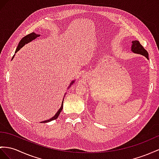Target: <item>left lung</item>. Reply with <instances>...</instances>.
<instances>
[{
    "label": "left lung",
    "mask_w": 159,
    "mask_h": 159,
    "mask_svg": "<svg viewBox=\"0 0 159 159\" xmlns=\"http://www.w3.org/2000/svg\"><path fill=\"white\" fill-rule=\"evenodd\" d=\"M132 48L131 50L132 51V52L136 53V54H141L142 56H145L146 58L148 59V54L147 51H146L145 49L143 48V46L140 43L139 41H133L132 42Z\"/></svg>",
    "instance_id": "left-lung-1"
}]
</instances>
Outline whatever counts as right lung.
<instances>
[{
  "label": "right lung",
  "mask_w": 159,
  "mask_h": 159,
  "mask_svg": "<svg viewBox=\"0 0 159 159\" xmlns=\"http://www.w3.org/2000/svg\"><path fill=\"white\" fill-rule=\"evenodd\" d=\"M39 36H40L39 35L36 34L34 33V32H33V33H31V34H30L27 35L26 36H25V37H23V38L21 39V41H20V42H19V44H18V46H17V49H16V50H15V53L17 52L20 50V49H21V48H23L24 46H25V45L26 43H30V42H31L32 40L35 39V38H37L38 37H39ZM13 58H14V56H13V58H12V59H13ZM74 82H75V80H72V83H71L70 84V86L71 84H72L73 83H74ZM69 87H68V88H69ZM62 109H63V101L62 102V105H61V107L60 108L59 110H58V111H57V113H56L55 116H54V117H52V118H50V120H45V121H42L43 123H46V122L51 121H52V120H54L58 118V117L59 116L61 111L62 110Z\"/></svg>",
  "instance_id": "right-lung-1"
}]
</instances>
